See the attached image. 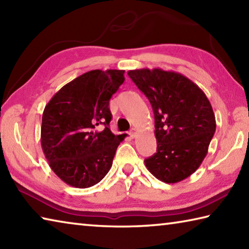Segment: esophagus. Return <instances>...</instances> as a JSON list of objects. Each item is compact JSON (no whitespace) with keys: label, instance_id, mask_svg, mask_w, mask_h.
<instances>
[{"label":"esophagus","instance_id":"1","mask_svg":"<svg viewBox=\"0 0 249 249\" xmlns=\"http://www.w3.org/2000/svg\"><path fill=\"white\" fill-rule=\"evenodd\" d=\"M136 134H137V129H136V128H132V129H130V132H129V136H130V137L134 138L135 136H136Z\"/></svg>","mask_w":249,"mask_h":249}]
</instances>
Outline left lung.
Segmentation results:
<instances>
[{
    "label": "left lung",
    "mask_w": 249,
    "mask_h": 249,
    "mask_svg": "<svg viewBox=\"0 0 249 249\" xmlns=\"http://www.w3.org/2000/svg\"><path fill=\"white\" fill-rule=\"evenodd\" d=\"M129 78L149 100L155 116L157 153L145 165L158 180L176 183L203 161L215 133V115L196 83L161 69L129 70Z\"/></svg>",
    "instance_id": "left-lung-1"
}]
</instances>
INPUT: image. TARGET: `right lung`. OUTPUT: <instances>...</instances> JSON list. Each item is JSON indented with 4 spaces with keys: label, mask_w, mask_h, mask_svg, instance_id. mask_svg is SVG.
Segmentation results:
<instances>
[{
    "label": "right lung",
    "mask_w": 249,
    "mask_h": 249,
    "mask_svg": "<svg viewBox=\"0 0 249 249\" xmlns=\"http://www.w3.org/2000/svg\"><path fill=\"white\" fill-rule=\"evenodd\" d=\"M124 72L91 70L62 87L45 107L41 148L52 170L71 187L90 188L111 169L122 140L108 127V103Z\"/></svg>",
    "instance_id": "add662e5"
}]
</instances>
